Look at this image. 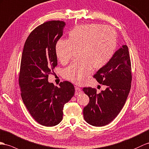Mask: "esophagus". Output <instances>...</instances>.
Segmentation results:
<instances>
[{"label": "esophagus", "mask_w": 149, "mask_h": 149, "mask_svg": "<svg viewBox=\"0 0 149 149\" xmlns=\"http://www.w3.org/2000/svg\"><path fill=\"white\" fill-rule=\"evenodd\" d=\"M81 93V90L78 86H75V95H78Z\"/></svg>", "instance_id": "1"}]
</instances>
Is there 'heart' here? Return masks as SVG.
<instances>
[{
  "label": "heart",
  "mask_w": 149,
  "mask_h": 149,
  "mask_svg": "<svg viewBox=\"0 0 149 149\" xmlns=\"http://www.w3.org/2000/svg\"><path fill=\"white\" fill-rule=\"evenodd\" d=\"M117 46L114 29L100 24H80L69 32L68 38L59 39L55 45L56 56L67 64L77 51V59L63 71V77L76 84L84 83L92 68L99 70L108 63Z\"/></svg>",
  "instance_id": "obj_1"
}]
</instances>
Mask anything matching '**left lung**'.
Segmentation results:
<instances>
[{
    "label": "left lung",
    "mask_w": 149,
    "mask_h": 149,
    "mask_svg": "<svg viewBox=\"0 0 149 149\" xmlns=\"http://www.w3.org/2000/svg\"><path fill=\"white\" fill-rule=\"evenodd\" d=\"M93 77L106 88L99 93L91 87L83 88L90 99L83 109V117L90 125L103 126L112 121L120 112L131 88L132 65L128 47L123 45L118 49Z\"/></svg>",
    "instance_id": "obj_1"
}]
</instances>
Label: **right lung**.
Returning <instances> with one entry per match:
<instances>
[{
	"label": "right lung",
	"instance_id": "1",
	"mask_svg": "<svg viewBox=\"0 0 149 149\" xmlns=\"http://www.w3.org/2000/svg\"><path fill=\"white\" fill-rule=\"evenodd\" d=\"M65 23L54 20L35 28L25 42L21 60L19 85L23 103L35 120L43 126H54L63 117L64 104L74 94L71 83L59 87L48 81L57 65L55 45L62 37Z\"/></svg>",
	"mask_w": 149,
	"mask_h": 149
}]
</instances>
